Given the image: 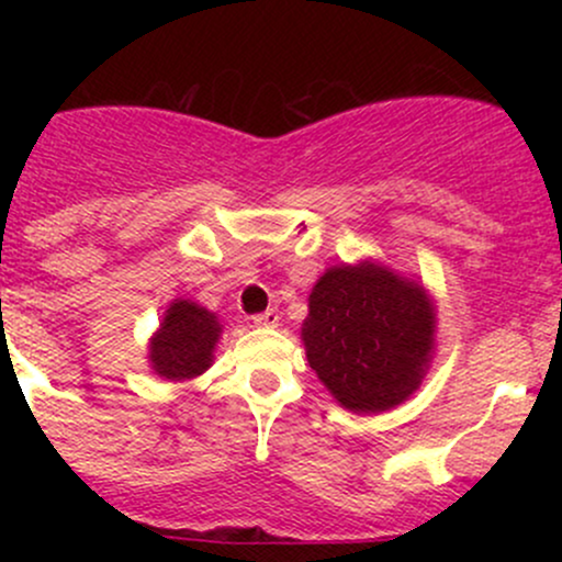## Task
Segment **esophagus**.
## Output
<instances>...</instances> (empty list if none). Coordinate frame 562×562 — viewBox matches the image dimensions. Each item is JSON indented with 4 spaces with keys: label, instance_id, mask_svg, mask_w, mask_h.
Here are the masks:
<instances>
[{
    "label": "esophagus",
    "instance_id": "obj_1",
    "mask_svg": "<svg viewBox=\"0 0 562 562\" xmlns=\"http://www.w3.org/2000/svg\"><path fill=\"white\" fill-rule=\"evenodd\" d=\"M277 322H280V314H277L274 308H269V312H263V314H256L254 317L256 327H277Z\"/></svg>",
    "mask_w": 562,
    "mask_h": 562
}]
</instances>
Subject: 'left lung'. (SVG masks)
<instances>
[{"label":"left lung","mask_w":562,"mask_h":562,"mask_svg":"<svg viewBox=\"0 0 562 562\" xmlns=\"http://www.w3.org/2000/svg\"><path fill=\"white\" fill-rule=\"evenodd\" d=\"M436 301L417 277L362 259L322 272L301 325L308 367L344 409L380 415L423 385L436 353Z\"/></svg>","instance_id":"8db88e82"}]
</instances>
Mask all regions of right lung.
Here are the masks:
<instances>
[{
    "label": "right lung",
    "mask_w": 562,
    "mask_h": 562,
    "mask_svg": "<svg viewBox=\"0 0 562 562\" xmlns=\"http://www.w3.org/2000/svg\"><path fill=\"white\" fill-rule=\"evenodd\" d=\"M222 333L224 325L214 312L190 299H173L147 344L150 370L171 383L203 375L214 364Z\"/></svg>",
    "instance_id": "1"
}]
</instances>
